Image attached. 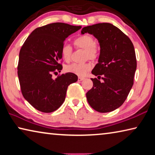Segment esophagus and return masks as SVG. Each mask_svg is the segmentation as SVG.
<instances>
[{
	"instance_id": "esophagus-1",
	"label": "esophagus",
	"mask_w": 155,
	"mask_h": 155,
	"mask_svg": "<svg viewBox=\"0 0 155 155\" xmlns=\"http://www.w3.org/2000/svg\"><path fill=\"white\" fill-rule=\"evenodd\" d=\"M83 80H84V78L82 77H78V81H82Z\"/></svg>"
}]
</instances>
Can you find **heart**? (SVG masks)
<instances>
[{
	"label": "heart",
	"instance_id": "heart-1",
	"mask_svg": "<svg viewBox=\"0 0 155 155\" xmlns=\"http://www.w3.org/2000/svg\"><path fill=\"white\" fill-rule=\"evenodd\" d=\"M76 47L85 50V58L94 60L99 54V50L94 43L93 37L89 35H84L76 38L74 41ZM72 48L67 43H63L61 48V54L64 61L69 62L71 58ZM92 65L88 62L85 63H73L66 67L67 72L74 73L75 75L82 76L91 69Z\"/></svg>",
	"mask_w": 155,
	"mask_h": 155
}]
</instances>
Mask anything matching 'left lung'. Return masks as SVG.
<instances>
[{"label":"left lung","mask_w":155,"mask_h":155,"mask_svg":"<svg viewBox=\"0 0 155 155\" xmlns=\"http://www.w3.org/2000/svg\"><path fill=\"white\" fill-rule=\"evenodd\" d=\"M93 35L100 45L98 63L92 71L104 82L91 78L93 86L86 93L89 105L101 113L110 112L123 105L134 84L137 67L131 41L120 29L110 23L84 27L81 33Z\"/></svg>","instance_id":"1"}]
</instances>
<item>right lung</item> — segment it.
<instances>
[{
    "label": "right lung",
    "instance_id": "1",
    "mask_svg": "<svg viewBox=\"0 0 155 155\" xmlns=\"http://www.w3.org/2000/svg\"><path fill=\"white\" fill-rule=\"evenodd\" d=\"M82 26L56 22L35 29L21 46L18 75L22 95L35 109L50 113L61 106L68 86L78 81L74 73L61 72V48L66 38Z\"/></svg>",
    "mask_w": 155,
    "mask_h": 155
}]
</instances>
